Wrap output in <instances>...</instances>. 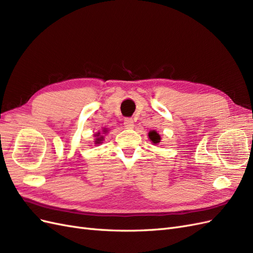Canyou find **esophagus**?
Returning <instances> with one entry per match:
<instances>
[{
    "instance_id": "obj_1",
    "label": "esophagus",
    "mask_w": 253,
    "mask_h": 253,
    "mask_svg": "<svg viewBox=\"0 0 253 253\" xmlns=\"http://www.w3.org/2000/svg\"><path fill=\"white\" fill-rule=\"evenodd\" d=\"M124 126H125V128H127V129H132L133 127H134V122H133V120L132 119H125V121H124Z\"/></svg>"
}]
</instances>
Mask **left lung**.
I'll return each mask as SVG.
<instances>
[{
	"mask_svg": "<svg viewBox=\"0 0 253 253\" xmlns=\"http://www.w3.org/2000/svg\"><path fill=\"white\" fill-rule=\"evenodd\" d=\"M148 139L150 140L151 143L154 144V145H158V144L161 142V136L156 130H150L148 132Z\"/></svg>",
	"mask_w": 253,
	"mask_h": 253,
	"instance_id": "obj_1",
	"label": "left lung"
}]
</instances>
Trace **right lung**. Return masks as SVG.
Returning <instances> with one entry per match:
<instances>
[{"mask_svg": "<svg viewBox=\"0 0 253 253\" xmlns=\"http://www.w3.org/2000/svg\"><path fill=\"white\" fill-rule=\"evenodd\" d=\"M103 132H104V133H106V132H107L106 129H104V131H103ZM94 136H95V140H94V142H95L96 145H98V144H100V143H103V141H104V135L100 134V132L95 133V134H94Z\"/></svg>", "mask_w": 253, "mask_h": 253, "instance_id": "right-lung-1", "label": "right lung"}]
</instances>
